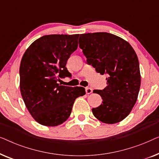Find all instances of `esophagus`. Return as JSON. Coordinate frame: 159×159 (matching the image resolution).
I'll use <instances>...</instances> for the list:
<instances>
[{
    "label": "esophagus",
    "mask_w": 159,
    "mask_h": 159,
    "mask_svg": "<svg viewBox=\"0 0 159 159\" xmlns=\"http://www.w3.org/2000/svg\"><path fill=\"white\" fill-rule=\"evenodd\" d=\"M86 93L87 94H90V93H92V89L89 88V87H86Z\"/></svg>",
    "instance_id": "esophagus-1"
}]
</instances>
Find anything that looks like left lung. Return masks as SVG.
I'll return each instance as SVG.
<instances>
[{"label": "left lung", "mask_w": 159, "mask_h": 159, "mask_svg": "<svg viewBox=\"0 0 159 159\" xmlns=\"http://www.w3.org/2000/svg\"><path fill=\"white\" fill-rule=\"evenodd\" d=\"M79 47L89 65L97 73L107 74V86L93 93L102 104L92 109L93 115L107 124L117 123L130 113L140 86L139 61L127 41L107 32L80 34Z\"/></svg>", "instance_id": "8db88e82"}]
</instances>
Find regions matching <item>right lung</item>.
Here are the masks:
<instances>
[{
	"mask_svg": "<svg viewBox=\"0 0 159 159\" xmlns=\"http://www.w3.org/2000/svg\"><path fill=\"white\" fill-rule=\"evenodd\" d=\"M79 34H50L29 47L20 64V91L32 117L44 126H57L69 117L83 87L60 86L68 76L67 60L78 48Z\"/></svg>",
	"mask_w": 159,
	"mask_h": 159,
	"instance_id": "obj_1",
	"label": "right lung"
}]
</instances>
